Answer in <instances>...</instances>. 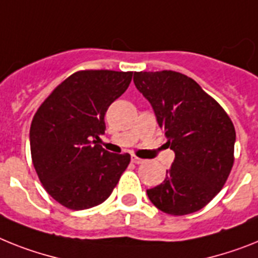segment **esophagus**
I'll list each match as a JSON object with an SVG mask.
<instances>
[{
    "mask_svg": "<svg viewBox=\"0 0 258 258\" xmlns=\"http://www.w3.org/2000/svg\"><path fill=\"white\" fill-rule=\"evenodd\" d=\"M133 162H135V164H143L144 162V160L143 159H139V157H136V156H133Z\"/></svg>",
    "mask_w": 258,
    "mask_h": 258,
    "instance_id": "esophagus-1",
    "label": "esophagus"
}]
</instances>
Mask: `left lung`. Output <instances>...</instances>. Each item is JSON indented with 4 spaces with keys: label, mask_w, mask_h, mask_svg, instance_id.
<instances>
[{
    "label": "left lung",
    "mask_w": 258,
    "mask_h": 258,
    "mask_svg": "<svg viewBox=\"0 0 258 258\" xmlns=\"http://www.w3.org/2000/svg\"><path fill=\"white\" fill-rule=\"evenodd\" d=\"M134 82L155 110L176 157L164 182L147 190L162 213L203 209L226 183L235 161L236 133L224 109L196 81L174 71L135 72Z\"/></svg>",
    "instance_id": "8db88e82"
}]
</instances>
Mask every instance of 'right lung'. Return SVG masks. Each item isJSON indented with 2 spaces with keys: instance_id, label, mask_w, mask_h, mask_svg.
I'll return each instance as SVG.
<instances>
[{
  "instance_id": "obj_1",
  "label": "right lung",
  "mask_w": 258,
  "mask_h": 258,
  "mask_svg": "<svg viewBox=\"0 0 258 258\" xmlns=\"http://www.w3.org/2000/svg\"><path fill=\"white\" fill-rule=\"evenodd\" d=\"M134 72L86 69L71 75L39 106L30 127L34 168L45 191L71 210L109 198L128 166V153L99 144L105 114L127 90Z\"/></svg>"
}]
</instances>
